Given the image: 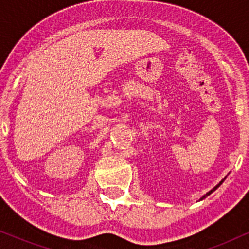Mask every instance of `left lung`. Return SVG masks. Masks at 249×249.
<instances>
[{"instance_id": "1", "label": "left lung", "mask_w": 249, "mask_h": 249, "mask_svg": "<svg viewBox=\"0 0 249 249\" xmlns=\"http://www.w3.org/2000/svg\"><path fill=\"white\" fill-rule=\"evenodd\" d=\"M226 178H227V177H224V178H223L222 180H221V181H220L219 183H217V185H216L215 187H214V188H213V189H211L209 193H206V194H205V195H204L203 197H200V198H199V200H203L204 198H206V197H207V196H209V195H211V194H212L213 192H215V190H216L217 188H219V187H220L221 185H222V183H223V181H224V180H226Z\"/></svg>"}]
</instances>
